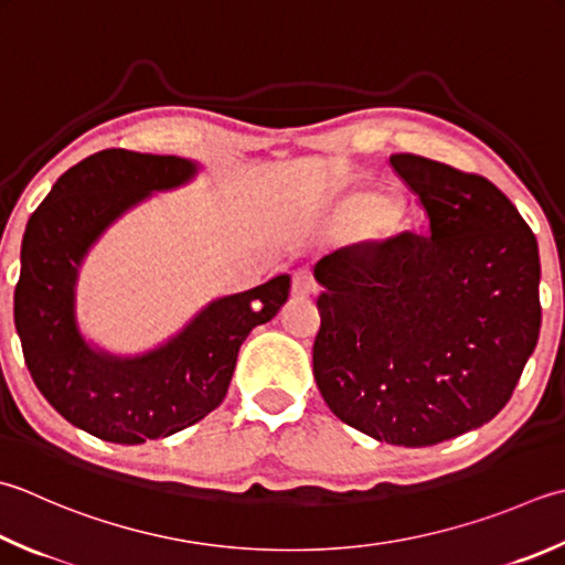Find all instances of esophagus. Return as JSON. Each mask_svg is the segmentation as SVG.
<instances>
[{
  "label": "esophagus",
  "instance_id": "esophagus-1",
  "mask_svg": "<svg viewBox=\"0 0 565 565\" xmlns=\"http://www.w3.org/2000/svg\"><path fill=\"white\" fill-rule=\"evenodd\" d=\"M291 291H294V296H308V294H313L316 291V281H313V276L308 274V271H296L294 274V281H291Z\"/></svg>",
  "mask_w": 565,
  "mask_h": 565
}]
</instances>
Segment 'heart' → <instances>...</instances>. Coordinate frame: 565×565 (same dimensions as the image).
Instances as JSON below:
<instances>
[{
  "label": "heart",
  "mask_w": 565,
  "mask_h": 565,
  "mask_svg": "<svg viewBox=\"0 0 565 565\" xmlns=\"http://www.w3.org/2000/svg\"><path fill=\"white\" fill-rule=\"evenodd\" d=\"M386 203L382 201V198H372V207H384Z\"/></svg>",
  "instance_id": "1"
}]
</instances>
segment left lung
I'll return each mask as SVG.
<instances>
[{
	"mask_svg": "<svg viewBox=\"0 0 565 565\" xmlns=\"http://www.w3.org/2000/svg\"><path fill=\"white\" fill-rule=\"evenodd\" d=\"M394 171L428 237L342 247L316 264V384L342 424L424 448L510 402L541 328L539 245L500 188L416 153Z\"/></svg>",
	"mask_w": 565,
	"mask_h": 565,
	"instance_id": "1",
	"label": "left lung"
}]
</instances>
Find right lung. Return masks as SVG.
Segmentation results:
<instances>
[{"mask_svg":"<svg viewBox=\"0 0 565 565\" xmlns=\"http://www.w3.org/2000/svg\"><path fill=\"white\" fill-rule=\"evenodd\" d=\"M193 173L195 166L179 157L97 151L55 181L21 242L14 323L26 367L65 422L109 444L166 438L223 404L239 345L289 298L291 279L281 274L210 303L149 355L119 360L85 345L73 289L87 247L143 195L181 185Z\"/></svg>","mask_w":565,"mask_h":565,"instance_id":"obj_1","label":"right lung"}]
</instances>
